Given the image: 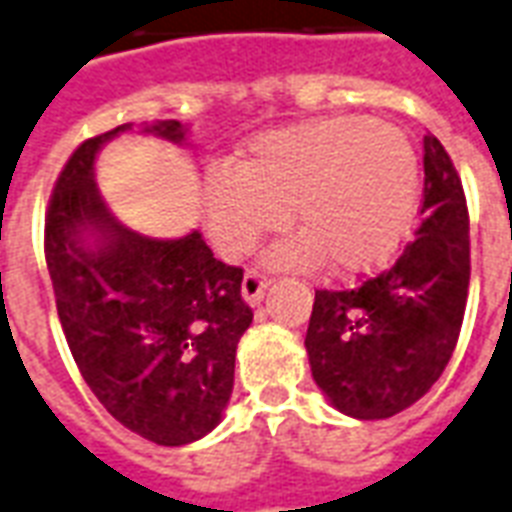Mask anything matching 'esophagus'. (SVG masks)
<instances>
[{
    "label": "esophagus",
    "mask_w": 512,
    "mask_h": 512,
    "mask_svg": "<svg viewBox=\"0 0 512 512\" xmlns=\"http://www.w3.org/2000/svg\"><path fill=\"white\" fill-rule=\"evenodd\" d=\"M268 285H271V282H268L260 271H246L244 282H241V295H244L246 304H260V298L266 295Z\"/></svg>",
    "instance_id": "34e87169"
}]
</instances>
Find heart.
<instances>
[{
    "instance_id": "b5f03b06",
    "label": "heart",
    "mask_w": 512,
    "mask_h": 512,
    "mask_svg": "<svg viewBox=\"0 0 512 512\" xmlns=\"http://www.w3.org/2000/svg\"><path fill=\"white\" fill-rule=\"evenodd\" d=\"M418 195V154L399 127L331 116L255 135L236 168L208 173L203 211L219 255L244 257L287 225L290 208L301 233L276 246L271 266L363 276L410 241Z\"/></svg>"
}]
</instances>
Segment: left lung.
Returning a JSON list of instances; mask_svg holds the SVG:
<instances>
[{
	"mask_svg": "<svg viewBox=\"0 0 512 512\" xmlns=\"http://www.w3.org/2000/svg\"><path fill=\"white\" fill-rule=\"evenodd\" d=\"M423 222L388 271L317 290L306 331L314 382L333 407L382 420L412 407L456 350L469 290V214L448 151L423 138Z\"/></svg>",
	"mask_w": 512,
	"mask_h": 512,
	"instance_id": "8db88e82",
	"label": "left lung"
}]
</instances>
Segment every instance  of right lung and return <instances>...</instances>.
Masks as SVG:
<instances>
[{"mask_svg":"<svg viewBox=\"0 0 512 512\" xmlns=\"http://www.w3.org/2000/svg\"><path fill=\"white\" fill-rule=\"evenodd\" d=\"M127 130L83 140L67 160L45 217V263L86 385L121 426L179 448L222 420L252 309L241 298L244 271L217 260L198 230L149 238L108 211L94 160ZM143 132L170 143L187 135L173 119Z\"/></svg>","mask_w":512,"mask_h":512,"instance_id":"obj_1","label":"right lung"}]
</instances>
